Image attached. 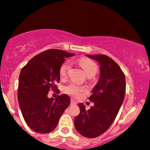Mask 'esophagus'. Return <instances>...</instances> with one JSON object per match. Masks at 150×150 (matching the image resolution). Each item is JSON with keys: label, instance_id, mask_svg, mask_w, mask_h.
Returning <instances> with one entry per match:
<instances>
[{"label": "esophagus", "instance_id": "esophagus-1", "mask_svg": "<svg viewBox=\"0 0 150 150\" xmlns=\"http://www.w3.org/2000/svg\"><path fill=\"white\" fill-rule=\"evenodd\" d=\"M70 104H71V105H76L77 104L76 101L74 100L73 99H71V101H70Z\"/></svg>", "mask_w": 150, "mask_h": 150}]
</instances>
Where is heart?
Listing matches in <instances>:
<instances>
[{
  "label": "heart",
  "instance_id": "1",
  "mask_svg": "<svg viewBox=\"0 0 150 150\" xmlns=\"http://www.w3.org/2000/svg\"><path fill=\"white\" fill-rule=\"evenodd\" d=\"M80 64L85 70L87 75L94 74L95 75L97 72V65L94 62L87 58H82L80 61ZM70 68V63L69 61H67L63 63L60 68L59 73L61 78H63L67 75L68 70ZM86 88L85 87H81L77 85L75 82H70L68 85L64 87V91L65 93L73 96V97H80L82 92H85Z\"/></svg>",
  "mask_w": 150,
  "mask_h": 150
}]
</instances>
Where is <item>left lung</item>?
I'll return each instance as SVG.
<instances>
[{"mask_svg": "<svg viewBox=\"0 0 150 150\" xmlns=\"http://www.w3.org/2000/svg\"><path fill=\"white\" fill-rule=\"evenodd\" d=\"M100 65V75L89 98L94 105L88 111L82 103L78 104L80 112L74 125L82 135L94 138L109 128L124 100L125 77L117 63L105 55H86Z\"/></svg>", "mask_w": 150, "mask_h": 150, "instance_id": "left-lung-1", "label": "left lung"}]
</instances>
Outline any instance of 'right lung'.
Masks as SVG:
<instances>
[{
  "label": "right lung",
  "instance_id": "right-lung-1",
  "mask_svg": "<svg viewBox=\"0 0 150 150\" xmlns=\"http://www.w3.org/2000/svg\"><path fill=\"white\" fill-rule=\"evenodd\" d=\"M74 53L58 49L40 53L22 68L19 77L18 102L28 126L39 133L53 131L60 117L70 104L69 96L48 97L49 89L57 88L60 82V68L65 58Z\"/></svg>",
  "mask_w": 150,
  "mask_h": 150
}]
</instances>
